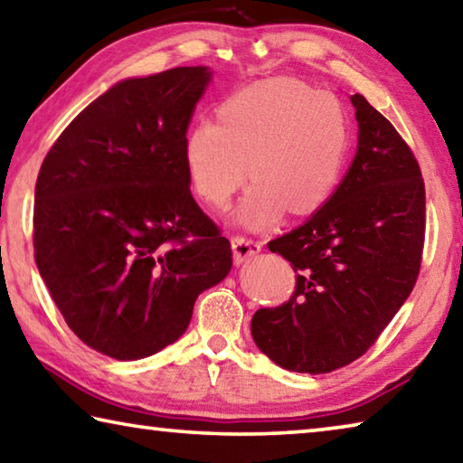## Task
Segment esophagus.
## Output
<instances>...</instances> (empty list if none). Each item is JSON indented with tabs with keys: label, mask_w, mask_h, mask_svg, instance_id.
Returning <instances> with one entry per match:
<instances>
[{
	"label": "esophagus",
	"mask_w": 463,
	"mask_h": 463,
	"mask_svg": "<svg viewBox=\"0 0 463 463\" xmlns=\"http://www.w3.org/2000/svg\"><path fill=\"white\" fill-rule=\"evenodd\" d=\"M231 245H232V253H234V261L242 263L250 260V257H255L260 253L263 242L257 241V239H249V237H242V234H234L231 239Z\"/></svg>",
	"instance_id": "34e87169"
}]
</instances>
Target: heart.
<instances>
[{"label": "heart", "instance_id": "1", "mask_svg": "<svg viewBox=\"0 0 463 463\" xmlns=\"http://www.w3.org/2000/svg\"><path fill=\"white\" fill-rule=\"evenodd\" d=\"M213 120L187 130L184 163L192 190L214 208L247 182L239 208L249 229H268L289 214L318 210L339 184L349 151V116L326 90L296 80L249 85L221 101Z\"/></svg>", "mask_w": 463, "mask_h": 463}]
</instances>
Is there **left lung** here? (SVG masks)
Returning <instances> with one entry per match:
<instances>
[{
  "label": "left lung",
  "instance_id": "obj_1",
  "mask_svg": "<svg viewBox=\"0 0 463 463\" xmlns=\"http://www.w3.org/2000/svg\"><path fill=\"white\" fill-rule=\"evenodd\" d=\"M357 155L318 213L268 242L292 263L289 300L261 308L250 335L289 372L328 373L362 357L417 284L425 182L411 146L362 93L351 96Z\"/></svg>",
  "mask_w": 463,
  "mask_h": 463
}]
</instances>
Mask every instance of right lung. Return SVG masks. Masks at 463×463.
Listing matches in <instances>:
<instances>
[{
	"mask_svg": "<svg viewBox=\"0 0 463 463\" xmlns=\"http://www.w3.org/2000/svg\"><path fill=\"white\" fill-rule=\"evenodd\" d=\"M210 81L175 67L109 88L61 132L34 192V260L69 328L132 362L185 333L232 265L190 192L184 140Z\"/></svg>",
	"mask_w": 463,
	"mask_h": 463,
	"instance_id": "add662e5",
	"label": "right lung"
}]
</instances>
